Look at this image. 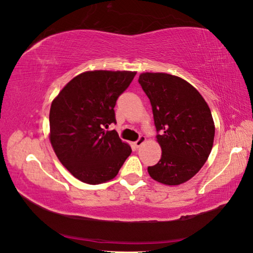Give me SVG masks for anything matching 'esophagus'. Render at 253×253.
<instances>
[{
  "label": "esophagus",
  "instance_id": "esophagus-1",
  "mask_svg": "<svg viewBox=\"0 0 253 253\" xmlns=\"http://www.w3.org/2000/svg\"><path fill=\"white\" fill-rule=\"evenodd\" d=\"M145 140H146V138H145V136H143V135H140L139 136V138L136 140V142L134 143V145H135V147L136 148H138L139 146H142V144L145 142Z\"/></svg>",
  "mask_w": 253,
  "mask_h": 253
}]
</instances>
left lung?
Returning <instances> with one entry per match:
<instances>
[{
	"label": "left lung",
	"mask_w": 253,
	"mask_h": 253,
	"mask_svg": "<svg viewBox=\"0 0 253 253\" xmlns=\"http://www.w3.org/2000/svg\"><path fill=\"white\" fill-rule=\"evenodd\" d=\"M139 84L152 105L162 157L148 173L155 181L178 185L205 164L214 140L209 106L193 85L168 74H142Z\"/></svg>",
	"instance_id": "left-lung-1"
}]
</instances>
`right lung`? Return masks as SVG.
Returning a JSON list of instances; mask_svg holds the SVG:
<instances>
[{
  "label": "right lung",
  "instance_id": "1",
  "mask_svg": "<svg viewBox=\"0 0 253 253\" xmlns=\"http://www.w3.org/2000/svg\"><path fill=\"white\" fill-rule=\"evenodd\" d=\"M136 72L87 71L66 84L50 108V142L62 165L81 182L114 178L130 155L116 130L115 106Z\"/></svg>",
  "mask_w": 253,
  "mask_h": 253
}]
</instances>
